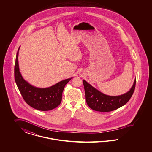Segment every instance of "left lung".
Returning a JSON list of instances; mask_svg holds the SVG:
<instances>
[{
	"instance_id": "left-lung-1",
	"label": "left lung",
	"mask_w": 152,
	"mask_h": 152,
	"mask_svg": "<svg viewBox=\"0 0 152 152\" xmlns=\"http://www.w3.org/2000/svg\"><path fill=\"white\" fill-rule=\"evenodd\" d=\"M136 83L135 79L133 86L127 93L117 96H110L101 93L83 80L87 104L92 109L99 112H106L116 110L130 100L134 91Z\"/></svg>"
}]
</instances>
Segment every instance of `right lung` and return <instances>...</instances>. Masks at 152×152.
I'll use <instances>...</instances> for the list:
<instances>
[{"mask_svg":"<svg viewBox=\"0 0 152 152\" xmlns=\"http://www.w3.org/2000/svg\"><path fill=\"white\" fill-rule=\"evenodd\" d=\"M19 48L16 54L15 64V80L23 99L29 106L39 110L47 111L56 108L61 102L62 94L65 85L72 78L64 80L52 87L45 88L31 86L24 80L19 71Z\"/></svg>","mask_w":152,"mask_h":152,"instance_id":"1","label":"right lung"}]
</instances>
